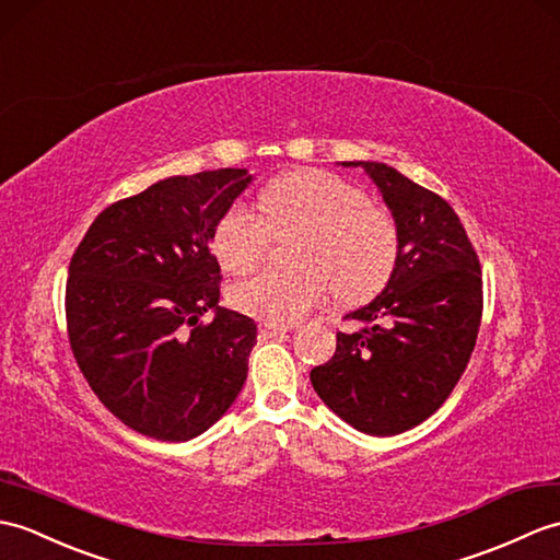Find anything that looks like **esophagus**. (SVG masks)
<instances>
[{
    "label": "esophagus",
    "mask_w": 560,
    "mask_h": 560,
    "mask_svg": "<svg viewBox=\"0 0 560 560\" xmlns=\"http://www.w3.org/2000/svg\"><path fill=\"white\" fill-rule=\"evenodd\" d=\"M289 327H281V324H259V339H275V336H283Z\"/></svg>",
    "instance_id": "34e87169"
}]
</instances>
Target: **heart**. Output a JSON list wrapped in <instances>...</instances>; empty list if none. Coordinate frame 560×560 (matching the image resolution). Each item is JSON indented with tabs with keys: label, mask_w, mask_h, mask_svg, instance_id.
Here are the masks:
<instances>
[{
	"label": "heart",
	"mask_w": 560,
	"mask_h": 560,
	"mask_svg": "<svg viewBox=\"0 0 560 560\" xmlns=\"http://www.w3.org/2000/svg\"><path fill=\"white\" fill-rule=\"evenodd\" d=\"M259 217L233 205L214 229V255L229 275H245L269 250L271 238L298 236L295 269H262L231 289L243 315L267 324L301 322L334 285L346 305H360L392 279L398 259L394 217L368 192L317 168L285 174L259 192Z\"/></svg>",
	"instance_id": "heart-1"
}]
</instances>
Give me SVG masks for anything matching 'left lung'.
I'll return each instance as SVG.
<instances>
[{
  "instance_id": "1",
  "label": "left lung",
  "mask_w": 560,
  "mask_h": 560,
  "mask_svg": "<svg viewBox=\"0 0 560 560\" xmlns=\"http://www.w3.org/2000/svg\"><path fill=\"white\" fill-rule=\"evenodd\" d=\"M362 166L398 226L384 291L346 315L336 353L310 372L317 396L350 427L394 436L434 415L456 388L482 322V269L453 207L380 162Z\"/></svg>"
}]
</instances>
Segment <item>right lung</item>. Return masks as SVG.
<instances>
[{
	"mask_svg": "<svg viewBox=\"0 0 560 560\" xmlns=\"http://www.w3.org/2000/svg\"><path fill=\"white\" fill-rule=\"evenodd\" d=\"M245 168L158 180L102 210L67 279V329L85 382L114 418L160 441L207 432L241 394L257 324L219 307V219ZM214 311L205 325L201 315Z\"/></svg>",
	"mask_w": 560,
	"mask_h": 560,
	"instance_id": "add662e5",
	"label": "right lung"
}]
</instances>
